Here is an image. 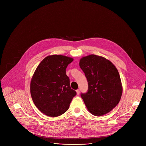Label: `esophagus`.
Instances as JSON below:
<instances>
[{"mask_svg":"<svg viewBox=\"0 0 146 146\" xmlns=\"http://www.w3.org/2000/svg\"><path fill=\"white\" fill-rule=\"evenodd\" d=\"M76 94L79 95V94H80V91H79V90H76Z\"/></svg>","mask_w":146,"mask_h":146,"instance_id":"obj_1","label":"esophagus"}]
</instances>
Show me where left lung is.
I'll list each match as a JSON object with an SVG mask.
<instances>
[{"label": "left lung", "mask_w": 146, "mask_h": 146, "mask_svg": "<svg viewBox=\"0 0 146 146\" xmlns=\"http://www.w3.org/2000/svg\"><path fill=\"white\" fill-rule=\"evenodd\" d=\"M79 66L88 83V90L81 97L88 110L101 116L111 111L119 102L123 88L118 70L103 57L90 55L80 59Z\"/></svg>", "instance_id": "8db88e82"}]
</instances>
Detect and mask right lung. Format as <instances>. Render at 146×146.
Segmentation results:
<instances>
[{"mask_svg": "<svg viewBox=\"0 0 146 146\" xmlns=\"http://www.w3.org/2000/svg\"><path fill=\"white\" fill-rule=\"evenodd\" d=\"M73 61L65 56H49L35 71L31 82L32 98L38 110L49 117H56L65 113L76 95L66 73Z\"/></svg>", "mask_w": 146, "mask_h": 146, "instance_id": "obj_1", "label": "right lung"}]
</instances>
